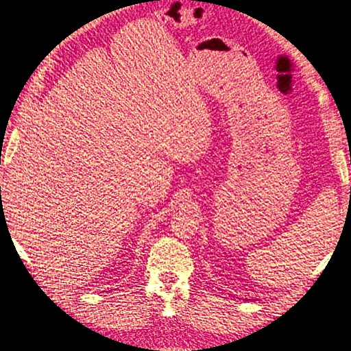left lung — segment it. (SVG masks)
I'll list each match as a JSON object with an SVG mask.
<instances>
[{
	"instance_id": "obj_1",
	"label": "left lung",
	"mask_w": 351,
	"mask_h": 351,
	"mask_svg": "<svg viewBox=\"0 0 351 351\" xmlns=\"http://www.w3.org/2000/svg\"><path fill=\"white\" fill-rule=\"evenodd\" d=\"M350 193H351V192H350Z\"/></svg>"
}]
</instances>
